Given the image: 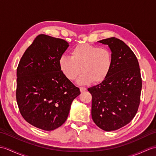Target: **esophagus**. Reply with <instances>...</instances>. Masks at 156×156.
Returning a JSON list of instances; mask_svg holds the SVG:
<instances>
[{
	"instance_id": "esophagus-1",
	"label": "esophagus",
	"mask_w": 156,
	"mask_h": 156,
	"mask_svg": "<svg viewBox=\"0 0 156 156\" xmlns=\"http://www.w3.org/2000/svg\"><path fill=\"white\" fill-rule=\"evenodd\" d=\"M80 90L81 92L85 91V90H86V88H84V87H80Z\"/></svg>"
}]
</instances>
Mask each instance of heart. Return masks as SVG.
Segmentation results:
<instances>
[{
	"label": "heart",
	"mask_w": 156,
	"mask_h": 156,
	"mask_svg": "<svg viewBox=\"0 0 156 156\" xmlns=\"http://www.w3.org/2000/svg\"><path fill=\"white\" fill-rule=\"evenodd\" d=\"M70 55L61 56L58 60L61 72L70 80H74L83 72L77 80L78 84H88L92 81L99 83L109 73L112 56L111 52L105 47L80 44L72 50Z\"/></svg>",
	"instance_id": "b5f03b06"
}]
</instances>
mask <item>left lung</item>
<instances>
[{
  "mask_svg": "<svg viewBox=\"0 0 156 156\" xmlns=\"http://www.w3.org/2000/svg\"><path fill=\"white\" fill-rule=\"evenodd\" d=\"M98 42L110 48L112 66L106 78L88 90L92 96L94 122L104 131L110 132L124 127L134 118L142 82L138 61L128 45L115 37Z\"/></svg>",
  "mask_w": 156,
  "mask_h": 156,
  "instance_id": "1",
  "label": "left lung"
}]
</instances>
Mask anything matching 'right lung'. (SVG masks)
I'll return each instance as SVG.
<instances>
[{
	"label": "right lung",
	"mask_w": 156,
	"mask_h": 156,
	"mask_svg": "<svg viewBox=\"0 0 156 156\" xmlns=\"http://www.w3.org/2000/svg\"><path fill=\"white\" fill-rule=\"evenodd\" d=\"M69 46L64 40L40 34L24 53L16 70V102L29 124L45 131L62 125L80 91L64 76L58 60Z\"/></svg>",
	"instance_id": "1"
}]
</instances>
